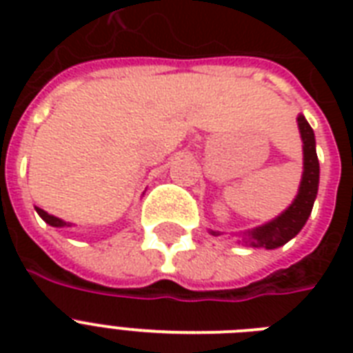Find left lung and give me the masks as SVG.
<instances>
[{"label":"left lung","mask_w":353,"mask_h":353,"mask_svg":"<svg viewBox=\"0 0 353 353\" xmlns=\"http://www.w3.org/2000/svg\"><path fill=\"white\" fill-rule=\"evenodd\" d=\"M299 132L302 137V154H304V170H302L301 187L295 199L291 201L288 209L279 214L274 220L268 221L251 231L241 232V243L249 247H263V249H276L295 238L301 229L306 225L307 218L312 214L313 203L317 198L319 190V159L315 150V133L307 124L304 115L296 117ZM210 234L218 236V231H210Z\"/></svg>","instance_id":"left-lung-1"}]
</instances>
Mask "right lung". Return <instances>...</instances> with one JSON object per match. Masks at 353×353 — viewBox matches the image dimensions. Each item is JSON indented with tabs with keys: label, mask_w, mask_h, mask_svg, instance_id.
I'll return each instance as SVG.
<instances>
[{
	"label": "right lung",
	"mask_w": 353,
	"mask_h": 353,
	"mask_svg": "<svg viewBox=\"0 0 353 353\" xmlns=\"http://www.w3.org/2000/svg\"><path fill=\"white\" fill-rule=\"evenodd\" d=\"M34 209H36V212L40 214L41 220L46 221V223H49V225H51V227H71V225H69V223H68V221L60 220V218H57V216L47 214L46 210L40 209V207H34Z\"/></svg>",
	"instance_id": "obj_1"
}]
</instances>
